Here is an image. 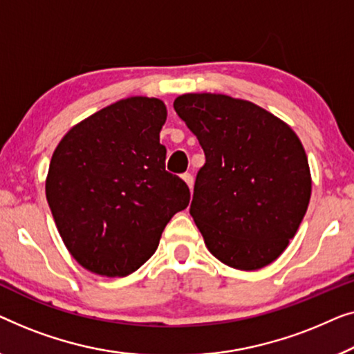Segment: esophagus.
<instances>
[{
	"instance_id": "esophagus-1",
	"label": "esophagus",
	"mask_w": 354,
	"mask_h": 354,
	"mask_svg": "<svg viewBox=\"0 0 354 354\" xmlns=\"http://www.w3.org/2000/svg\"><path fill=\"white\" fill-rule=\"evenodd\" d=\"M183 179H184V183H186L187 186H189V189H191V191H192V187H194V176L189 175V173H186V175H183Z\"/></svg>"
}]
</instances>
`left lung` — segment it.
<instances>
[{
    "instance_id": "8db88e82",
    "label": "left lung",
    "mask_w": 354,
    "mask_h": 354,
    "mask_svg": "<svg viewBox=\"0 0 354 354\" xmlns=\"http://www.w3.org/2000/svg\"><path fill=\"white\" fill-rule=\"evenodd\" d=\"M205 152L191 215L208 252L241 271L277 260L311 197L308 157L295 131L250 101L187 93L173 102Z\"/></svg>"
}]
</instances>
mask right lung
Listing matches in <instances>:
<instances>
[{
	"instance_id": "add662e5",
	"label": "right lung",
	"mask_w": 354,
	"mask_h": 354,
	"mask_svg": "<svg viewBox=\"0 0 354 354\" xmlns=\"http://www.w3.org/2000/svg\"><path fill=\"white\" fill-rule=\"evenodd\" d=\"M167 107L131 96L68 129L53 153L46 198L71 255L99 276L125 277L156 253L187 184L165 170Z\"/></svg>"
}]
</instances>
